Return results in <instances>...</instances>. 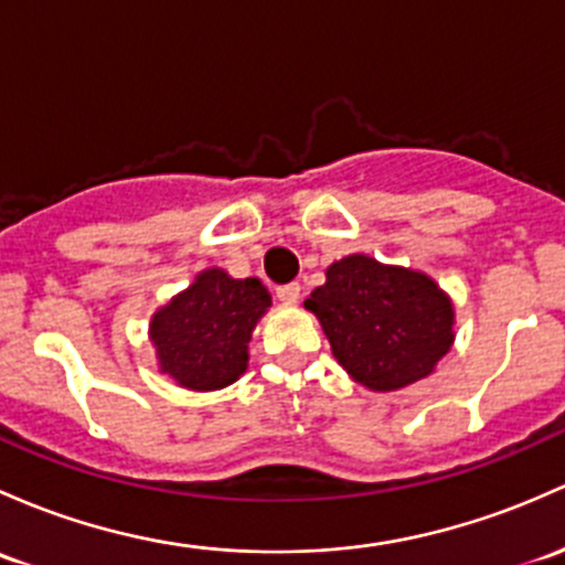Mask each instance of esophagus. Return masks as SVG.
<instances>
[{
    "instance_id": "34e87169",
    "label": "esophagus",
    "mask_w": 565,
    "mask_h": 565,
    "mask_svg": "<svg viewBox=\"0 0 565 565\" xmlns=\"http://www.w3.org/2000/svg\"><path fill=\"white\" fill-rule=\"evenodd\" d=\"M276 298L281 302H298L300 300V284L298 281L281 284V287L276 289Z\"/></svg>"
}]
</instances>
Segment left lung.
Returning <instances> with one entry per match:
<instances>
[{"instance_id":"left-lung-1","label":"left lung","mask_w":565,"mask_h":565,"mask_svg":"<svg viewBox=\"0 0 565 565\" xmlns=\"http://www.w3.org/2000/svg\"><path fill=\"white\" fill-rule=\"evenodd\" d=\"M354 382L392 392L419 382L452 347V302L423 276L352 254L306 300Z\"/></svg>"}]
</instances>
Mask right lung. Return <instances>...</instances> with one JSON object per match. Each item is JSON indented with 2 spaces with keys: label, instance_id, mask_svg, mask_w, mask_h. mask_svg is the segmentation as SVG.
Instances as JSON below:
<instances>
[{
  "label": "right lung",
  "instance_id": "obj_1",
  "mask_svg": "<svg viewBox=\"0 0 565 565\" xmlns=\"http://www.w3.org/2000/svg\"><path fill=\"white\" fill-rule=\"evenodd\" d=\"M270 306L259 278L200 273L198 281L153 317L159 365L189 390H222L246 371V343Z\"/></svg>",
  "mask_w": 565,
  "mask_h": 565
}]
</instances>
